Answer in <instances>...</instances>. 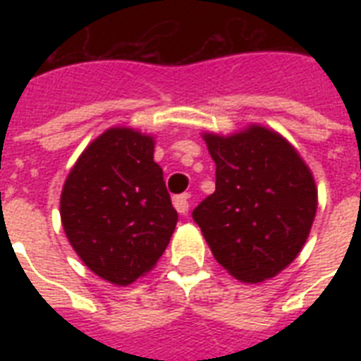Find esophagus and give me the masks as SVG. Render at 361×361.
Masks as SVG:
<instances>
[{
    "instance_id": "esophagus-1",
    "label": "esophagus",
    "mask_w": 361,
    "mask_h": 361,
    "mask_svg": "<svg viewBox=\"0 0 361 361\" xmlns=\"http://www.w3.org/2000/svg\"><path fill=\"white\" fill-rule=\"evenodd\" d=\"M172 202H174V208L180 212L181 215H187V212H189V195H178V197L172 198Z\"/></svg>"
}]
</instances>
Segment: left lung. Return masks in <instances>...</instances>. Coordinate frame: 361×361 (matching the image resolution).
<instances>
[{"mask_svg": "<svg viewBox=\"0 0 361 361\" xmlns=\"http://www.w3.org/2000/svg\"><path fill=\"white\" fill-rule=\"evenodd\" d=\"M202 138L215 161V192L192 219L232 277L271 279L307 241L319 204L313 172L285 136L264 125Z\"/></svg>", "mask_w": 361, "mask_h": 361, "instance_id": "obj_1", "label": "left lung"}]
</instances>
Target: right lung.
<instances>
[{"instance_id":"add662e5","label":"right lung","mask_w":361,"mask_h":361,"mask_svg":"<svg viewBox=\"0 0 361 361\" xmlns=\"http://www.w3.org/2000/svg\"><path fill=\"white\" fill-rule=\"evenodd\" d=\"M153 147L152 135L110 127L87 144L63 183L65 236L112 285L127 286L153 269L178 223Z\"/></svg>"}]
</instances>
